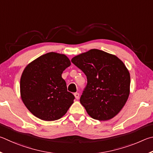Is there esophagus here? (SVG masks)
Returning a JSON list of instances; mask_svg holds the SVG:
<instances>
[{
	"mask_svg": "<svg viewBox=\"0 0 153 153\" xmlns=\"http://www.w3.org/2000/svg\"><path fill=\"white\" fill-rule=\"evenodd\" d=\"M74 97H76V99H77V100H79V97H80L79 93H74Z\"/></svg>",
	"mask_w": 153,
	"mask_h": 153,
	"instance_id": "34e87169",
	"label": "esophagus"
}]
</instances>
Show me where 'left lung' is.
Masks as SVG:
<instances>
[{
  "mask_svg": "<svg viewBox=\"0 0 153 153\" xmlns=\"http://www.w3.org/2000/svg\"><path fill=\"white\" fill-rule=\"evenodd\" d=\"M71 64L66 56L50 52L24 69L20 81L21 97L35 116L44 121H54L64 116L73 103L74 96L68 91L62 78L63 71Z\"/></svg>",
  "mask_w": 153,
  "mask_h": 153,
  "instance_id": "1",
  "label": "left lung"
}]
</instances>
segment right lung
Here are the masks:
<instances>
[{"instance_id":"add662e5","label":"right lung","mask_w":153,"mask_h":153,"mask_svg":"<svg viewBox=\"0 0 153 153\" xmlns=\"http://www.w3.org/2000/svg\"><path fill=\"white\" fill-rule=\"evenodd\" d=\"M87 79L80 102L95 120L105 121L121 111L130 95V76L122 60L93 49L72 59Z\"/></svg>"}]
</instances>
